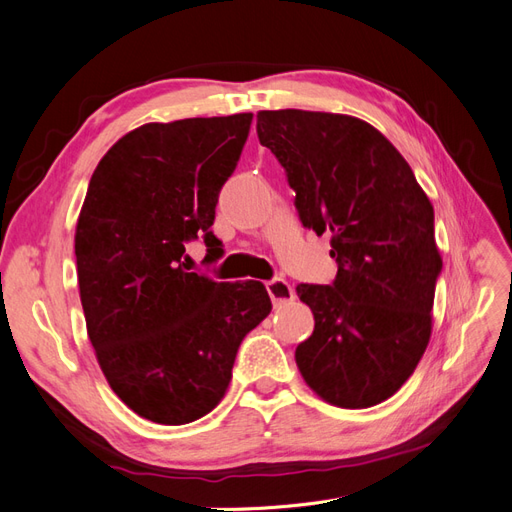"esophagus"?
Segmentation results:
<instances>
[{
    "label": "esophagus",
    "mask_w": 512,
    "mask_h": 512,
    "mask_svg": "<svg viewBox=\"0 0 512 512\" xmlns=\"http://www.w3.org/2000/svg\"><path fill=\"white\" fill-rule=\"evenodd\" d=\"M267 292L275 305H282V303H288L294 299L292 286L286 280H282V277H275V280L267 282Z\"/></svg>",
    "instance_id": "obj_1"
}]
</instances>
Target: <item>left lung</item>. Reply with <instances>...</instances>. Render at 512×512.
I'll return each instance as SVG.
<instances>
[{
	"mask_svg": "<svg viewBox=\"0 0 512 512\" xmlns=\"http://www.w3.org/2000/svg\"><path fill=\"white\" fill-rule=\"evenodd\" d=\"M256 132L286 168L303 226L331 232L337 260L331 286H297L316 320L297 367L331 406H376L414 374L431 337L442 271L431 200L389 138L359 117L260 111Z\"/></svg>",
	"mask_w": 512,
	"mask_h": 512,
	"instance_id": "left-lung-1",
	"label": "left lung"
}]
</instances>
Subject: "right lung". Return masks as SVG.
<instances>
[{
	"label": "right lung",
	"mask_w": 512,
	"mask_h": 512,
	"mask_svg": "<svg viewBox=\"0 0 512 512\" xmlns=\"http://www.w3.org/2000/svg\"><path fill=\"white\" fill-rule=\"evenodd\" d=\"M252 113L145 123L91 175L74 235L76 275L106 382L138 416L183 425L220 404L243 337L271 312L260 282L185 271V241L209 230Z\"/></svg>",
	"instance_id": "obj_1"
}]
</instances>
